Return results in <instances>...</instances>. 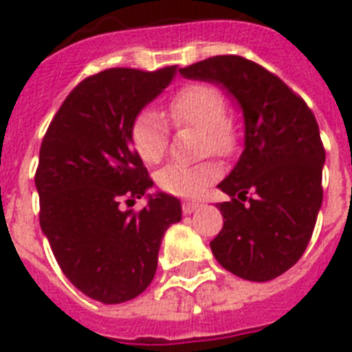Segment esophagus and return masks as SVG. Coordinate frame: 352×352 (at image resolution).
I'll return each mask as SVG.
<instances>
[{
    "label": "esophagus",
    "mask_w": 352,
    "mask_h": 352,
    "mask_svg": "<svg viewBox=\"0 0 352 352\" xmlns=\"http://www.w3.org/2000/svg\"><path fill=\"white\" fill-rule=\"evenodd\" d=\"M201 206H203V204L199 203V201H184V203H182V212H184V214H193V212H197Z\"/></svg>",
    "instance_id": "esophagus-1"
}]
</instances>
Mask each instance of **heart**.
<instances>
[{
	"mask_svg": "<svg viewBox=\"0 0 352 352\" xmlns=\"http://www.w3.org/2000/svg\"><path fill=\"white\" fill-rule=\"evenodd\" d=\"M168 115L175 126L199 127L203 133L201 149L215 157H228L239 142L237 126L228 118V100L217 85L206 82L186 84L168 102ZM170 127L164 117L155 109H142L129 127L131 142L138 159L146 164H157L168 151ZM215 177L210 162L195 166L168 164L157 171L155 181L160 190L177 197H193L203 192Z\"/></svg>",
	"mask_w": 352,
	"mask_h": 352,
	"instance_id": "b5f03b06",
	"label": "heart"
}]
</instances>
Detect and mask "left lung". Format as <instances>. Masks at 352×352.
Here are the masks:
<instances>
[{"label": "left lung", "instance_id": "1", "mask_svg": "<svg viewBox=\"0 0 352 352\" xmlns=\"http://www.w3.org/2000/svg\"><path fill=\"white\" fill-rule=\"evenodd\" d=\"M184 78L223 85L245 115V149L219 188L225 219L210 248L228 272L268 281L298 263L322 206L325 149L318 122L283 80L226 54L179 69Z\"/></svg>", "mask_w": 352, "mask_h": 352}]
</instances>
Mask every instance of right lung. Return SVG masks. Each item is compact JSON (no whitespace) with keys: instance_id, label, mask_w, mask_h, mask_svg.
<instances>
[{"instance_id":"1","label":"right lung","mask_w":352,"mask_h":352,"mask_svg":"<svg viewBox=\"0 0 352 352\" xmlns=\"http://www.w3.org/2000/svg\"><path fill=\"white\" fill-rule=\"evenodd\" d=\"M157 71L113 67L87 76L63 100L40 148L34 182L40 226L58 265L85 296L124 303L148 289L164 232L181 221V203L153 186L129 142L133 118L175 78Z\"/></svg>"}]
</instances>
